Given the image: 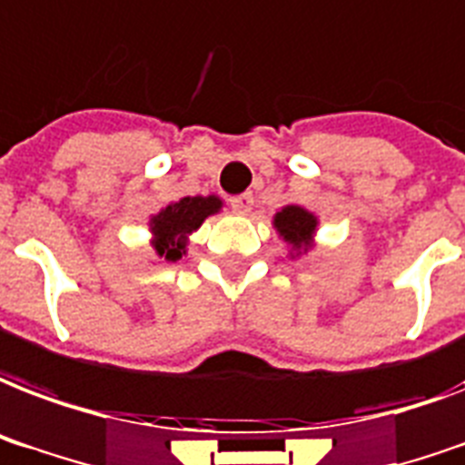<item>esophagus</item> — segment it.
I'll use <instances>...</instances> for the list:
<instances>
[{
  "instance_id": "esophagus-1",
  "label": "esophagus",
  "mask_w": 465,
  "mask_h": 465,
  "mask_svg": "<svg viewBox=\"0 0 465 465\" xmlns=\"http://www.w3.org/2000/svg\"><path fill=\"white\" fill-rule=\"evenodd\" d=\"M229 204H232L236 212H241V214H246V212H251V207H253V194L251 193L236 194V197H232V200H229Z\"/></svg>"
}]
</instances>
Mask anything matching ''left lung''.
<instances>
[{
  "instance_id": "obj_1",
  "label": "left lung",
  "mask_w": 465,
  "mask_h": 465,
  "mask_svg": "<svg viewBox=\"0 0 465 465\" xmlns=\"http://www.w3.org/2000/svg\"><path fill=\"white\" fill-rule=\"evenodd\" d=\"M272 224H275L278 233L288 241L290 246L295 248V251L307 253V248L312 246V233L317 229V217L314 214H310L307 209L290 204V207L275 214Z\"/></svg>"
}]
</instances>
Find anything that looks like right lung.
<instances>
[{"label":"right lung","mask_w":465,"mask_h":465,"mask_svg":"<svg viewBox=\"0 0 465 465\" xmlns=\"http://www.w3.org/2000/svg\"><path fill=\"white\" fill-rule=\"evenodd\" d=\"M222 209V200L209 194V197H183L161 209L151 219V232H153L155 253L165 261H180L185 253L187 236L197 232L202 222Z\"/></svg>","instance_id":"right-lung-1"}]
</instances>
